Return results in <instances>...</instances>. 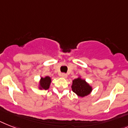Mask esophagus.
Returning a JSON list of instances; mask_svg holds the SVG:
<instances>
[{"instance_id":"obj_1","label":"esophagus","mask_w":128,"mask_h":128,"mask_svg":"<svg viewBox=\"0 0 128 128\" xmlns=\"http://www.w3.org/2000/svg\"><path fill=\"white\" fill-rule=\"evenodd\" d=\"M61 76L62 77V78H66V77H67V74H66V73H62L61 74Z\"/></svg>"}]
</instances>
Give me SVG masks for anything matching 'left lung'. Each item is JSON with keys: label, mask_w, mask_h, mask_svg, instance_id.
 <instances>
[{"label": "left lung", "mask_w": 128, "mask_h": 128, "mask_svg": "<svg viewBox=\"0 0 128 128\" xmlns=\"http://www.w3.org/2000/svg\"><path fill=\"white\" fill-rule=\"evenodd\" d=\"M72 90L73 92L76 94L80 97H84L88 96L92 92V88L84 80L81 78L74 79L72 81Z\"/></svg>", "instance_id": "8db88e82"}]
</instances>
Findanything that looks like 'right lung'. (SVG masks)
<instances>
[{
	"label": "right lung",
	"instance_id": "right-lung-1",
	"mask_svg": "<svg viewBox=\"0 0 128 128\" xmlns=\"http://www.w3.org/2000/svg\"><path fill=\"white\" fill-rule=\"evenodd\" d=\"M50 83H51V79L49 76H46L45 78H41L40 82V89H44L46 90L49 88Z\"/></svg>",
	"mask_w": 128,
	"mask_h": 128
}]
</instances>
